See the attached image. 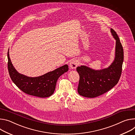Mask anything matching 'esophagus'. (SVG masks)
<instances>
[{"label":"esophagus","instance_id":"esophagus-1","mask_svg":"<svg viewBox=\"0 0 135 135\" xmlns=\"http://www.w3.org/2000/svg\"><path fill=\"white\" fill-rule=\"evenodd\" d=\"M78 63L76 59H72L70 63V66L71 69H76L78 66Z\"/></svg>","mask_w":135,"mask_h":135}]
</instances>
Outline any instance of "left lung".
I'll use <instances>...</instances> for the list:
<instances>
[{
  "instance_id": "obj_1",
  "label": "left lung",
  "mask_w": 135,
  "mask_h": 135,
  "mask_svg": "<svg viewBox=\"0 0 135 135\" xmlns=\"http://www.w3.org/2000/svg\"><path fill=\"white\" fill-rule=\"evenodd\" d=\"M111 33L116 40L114 61L107 68L95 70L86 66L77 68L79 74L78 92L86 98H95L113 88L120 78L124 59L123 49L119 38L112 28Z\"/></svg>"
}]
</instances>
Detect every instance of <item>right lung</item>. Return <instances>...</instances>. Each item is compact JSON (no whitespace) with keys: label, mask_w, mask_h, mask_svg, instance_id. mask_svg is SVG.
<instances>
[{"label":"right lung","mask_w":135,"mask_h":135,"mask_svg":"<svg viewBox=\"0 0 135 135\" xmlns=\"http://www.w3.org/2000/svg\"><path fill=\"white\" fill-rule=\"evenodd\" d=\"M8 70L12 81L24 93L40 98H47L54 92L59 77L69 70L64 65L55 70L37 77H29L19 73L14 68L7 52Z\"/></svg>","instance_id":"obj_1"}]
</instances>
